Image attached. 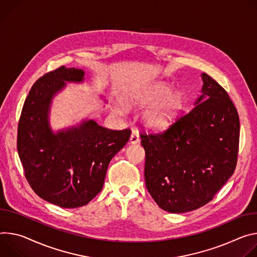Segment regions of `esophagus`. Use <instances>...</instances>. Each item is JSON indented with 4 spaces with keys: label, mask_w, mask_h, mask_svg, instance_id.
I'll return each instance as SVG.
<instances>
[{
    "label": "esophagus",
    "mask_w": 257,
    "mask_h": 257,
    "mask_svg": "<svg viewBox=\"0 0 257 257\" xmlns=\"http://www.w3.org/2000/svg\"><path fill=\"white\" fill-rule=\"evenodd\" d=\"M140 142V138H139V135L136 133V132H133L132 135H131V138H130V143L131 144H137Z\"/></svg>",
    "instance_id": "obj_1"
}]
</instances>
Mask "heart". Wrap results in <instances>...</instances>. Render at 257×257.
Listing matches in <instances>:
<instances>
[{
  "label": "heart",
  "mask_w": 257,
  "mask_h": 257,
  "mask_svg": "<svg viewBox=\"0 0 257 257\" xmlns=\"http://www.w3.org/2000/svg\"><path fill=\"white\" fill-rule=\"evenodd\" d=\"M126 107H145L144 120L154 131H162L173 123L183 106V96L178 91H169L166 83L156 82L126 92L123 99Z\"/></svg>",
  "instance_id": "obj_1"
}]
</instances>
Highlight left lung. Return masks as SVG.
I'll use <instances>...</instances> for the list:
<instances>
[{
  "instance_id": "1",
  "label": "left lung",
  "mask_w": 257,
  "mask_h": 257,
  "mask_svg": "<svg viewBox=\"0 0 257 257\" xmlns=\"http://www.w3.org/2000/svg\"><path fill=\"white\" fill-rule=\"evenodd\" d=\"M201 76V95L189 113L163 133L140 135L147 190L170 213L192 211L211 201L237 164V109L221 85L206 73Z\"/></svg>"
}]
</instances>
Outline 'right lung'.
<instances>
[{"label":"right lung","mask_w":257,"mask_h":257,"mask_svg":"<svg viewBox=\"0 0 257 257\" xmlns=\"http://www.w3.org/2000/svg\"><path fill=\"white\" fill-rule=\"evenodd\" d=\"M84 71L61 66L40 77L25 99L18 123L17 150L25 178L44 200L63 208L88 204L103 188L110 160L124 147L131 130L113 131L83 120L53 133V97L66 82H82Z\"/></svg>","instance_id":"add662e5"}]
</instances>
